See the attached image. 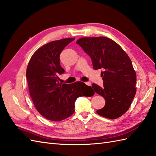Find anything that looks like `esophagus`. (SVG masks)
I'll return each mask as SVG.
<instances>
[{
    "label": "esophagus",
    "instance_id": "esophagus-1",
    "mask_svg": "<svg viewBox=\"0 0 156 156\" xmlns=\"http://www.w3.org/2000/svg\"><path fill=\"white\" fill-rule=\"evenodd\" d=\"M85 83L87 85H88V86H90L91 85V83H89V82H85Z\"/></svg>",
    "mask_w": 156,
    "mask_h": 156
}]
</instances>
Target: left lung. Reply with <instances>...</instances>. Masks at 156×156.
<instances>
[{
    "instance_id": "left-lung-1",
    "label": "left lung",
    "mask_w": 156,
    "mask_h": 156,
    "mask_svg": "<svg viewBox=\"0 0 156 156\" xmlns=\"http://www.w3.org/2000/svg\"><path fill=\"white\" fill-rule=\"evenodd\" d=\"M92 60L94 69H102L103 87L92 85L103 97L105 107L97 113L109 119L123 115L136 93V74L131 60L122 48L107 37H83L76 41Z\"/></svg>"
}]
</instances>
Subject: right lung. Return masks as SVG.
Returning <instances> with one entry per match:
<instances>
[{
  "instance_id": "obj_1",
  "label": "right lung",
  "mask_w": 156,
  "mask_h": 156,
  "mask_svg": "<svg viewBox=\"0 0 156 156\" xmlns=\"http://www.w3.org/2000/svg\"><path fill=\"white\" fill-rule=\"evenodd\" d=\"M75 38L53 41L40 48L32 55L26 69L30 97L41 115L51 121H60L75 112V102L79 97H90L84 83L72 84L59 82L58 75L65 72L59 55ZM93 96V95H92Z\"/></svg>"
}]
</instances>
